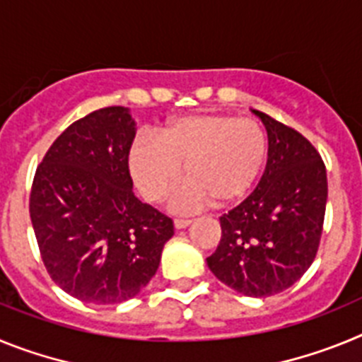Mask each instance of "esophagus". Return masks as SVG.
<instances>
[{
	"instance_id": "obj_1",
	"label": "esophagus",
	"mask_w": 362,
	"mask_h": 362,
	"mask_svg": "<svg viewBox=\"0 0 362 362\" xmlns=\"http://www.w3.org/2000/svg\"><path fill=\"white\" fill-rule=\"evenodd\" d=\"M190 223H192V219H187V217H175V219H174V226L177 230L187 228V226L190 225Z\"/></svg>"
}]
</instances>
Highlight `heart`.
Segmentation results:
<instances>
[{
  "mask_svg": "<svg viewBox=\"0 0 362 362\" xmlns=\"http://www.w3.org/2000/svg\"><path fill=\"white\" fill-rule=\"evenodd\" d=\"M268 158V137L252 119L228 114L175 117L158 130L156 139L132 143L129 166L137 188L152 203L165 199L185 177L179 194L183 206L210 201L226 206L245 199L255 187Z\"/></svg>",
  "mask_w": 362,
  "mask_h": 362,
  "instance_id": "b5f03b06",
  "label": "heart"
}]
</instances>
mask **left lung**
<instances>
[{"label": "left lung", "instance_id": "obj_1", "mask_svg": "<svg viewBox=\"0 0 362 362\" xmlns=\"http://www.w3.org/2000/svg\"><path fill=\"white\" fill-rule=\"evenodd\" d=\"M252 112L267 129V168L250 196L219 217L221 241L206 264L235 292L268 297L290 288L313 263L328 183L325 163L306 137Z\"/></svg>", "mask_w": 362, "mask_h": 362}]
</instances>
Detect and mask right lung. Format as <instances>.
Returning <instances> with one entry per match:
<instances>
[{
    "label": "right lung",
    "mask_w": 362,
    "mask_h": 362,
    "mask_svg": "<svg viewBox=\"0 0 362 362\" xmlns=\"http://www.w3.org/2000/svg\"><path fill=\"white\" fill-rule=\"evenodd\" d=\"M124 107L90 112L57 137L37 166L30 219L47 272L92 305L136 297L156 276L174 223L134 196Z\"/></svg>",
    "instance_id": "1"
}]
</instances>
